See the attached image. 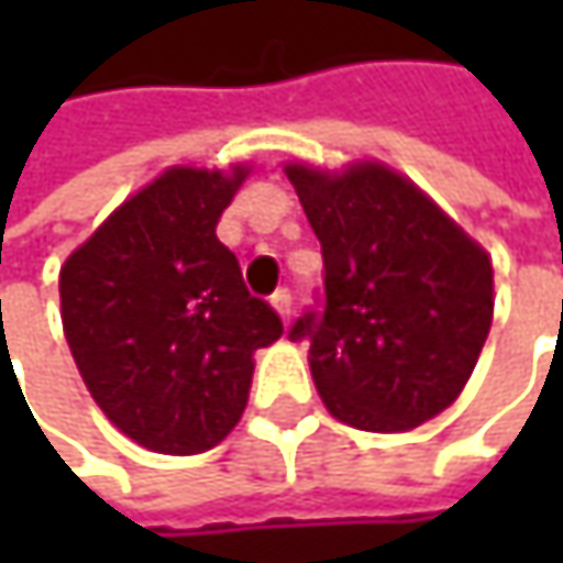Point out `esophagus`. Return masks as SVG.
Instances as JSON below:
<instances>
[{"label":"esophagus","instance_id":"1","mask_svg":"<svg viewBox=\"0 0 563 563\" xmlns=\"http://www.w3.org/2000/svg\"><path fill=\"white\" fill-rule=\"evenodd\" d=\"M271 306L277 309V316L283 319V325L289 322V312H292V299H289V292L286 289H277L274 296H271Z\"/></svg>","mask_w":563,"mask_h":563}]
</instances>
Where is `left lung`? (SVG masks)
Returning <instances> with one entry per match:
<instances>
[{"label":"left lung","instance_id":"8db88e82","mask_svg":"<svg viewBox=\"0 0 563 563\" xmlns=\"http://www.w3.org/2000/svg\"><path fill=\"white\" fill-rule=\"evenodd\" d=\"M286 178L322 244L325 309L289 339L309 342L325 410L372 433L443 413L486 345L493 257L420 185L378 159L342 169L289 159Z\"/></svg>","mask_w":563,"mask_h":563}]
</instances>
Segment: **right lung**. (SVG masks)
<instances>
[{
  "label": "right lung",
  "instance_id": "right-lung-1",
  "mask_svg": "<svg viewBox=\"0 0 563 563\" xmlns=\"http://www.w3.org/2000/svg\"><path fill=\"white\" fill-rule=\"evenodd\" d=\"M254 166H169L60 264V325L107 420L166 456L218 446L241 420L254 352L280 316L247 292L214 228Z\"/></svg>",
  "mask_w": 563,
  "mask_h": 563
}]
</instances>
